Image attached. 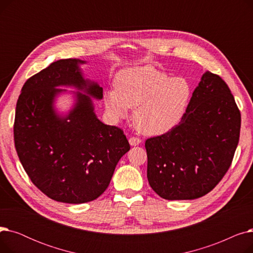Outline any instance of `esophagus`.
<instances>
[{"mask_svg": "<svg viewBox=\"0 0 253 253\" xmlns=\"http://www.w3.org/2000/svg\"><path fill=\"white\" fill-rule=\"evenodd\" d=\"M140 142H141V140L139 138H137V137L132 136V137L129 138V143H130V145H132V147H135V145H138Z\"/></svg>", "mask_w": 253, "mask_h": 253, "instance_id": "obj_1", "label": "esophagus"}]
</instances>
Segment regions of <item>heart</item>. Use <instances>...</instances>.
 Segmentation results:
<instances>
[{
    "mask_svg": "<svg viewBox=\"0 0 253 253\" xmlns=\"http://www.w3.org/2000/svg\"><path fill=\"white\" fill-rule=\"evenodd\" d=\"M116 91L105 95V106L114 118H124L134 108L133 122L139 132L160 135L175 127L191 98V86L183 78H171L145 65L120 72Z\"/></svg>",
    "mask_w": 253,
    "mask_h": 253,
    "instance_id": "heart-1",
    "label": "heart"
}]
</instances>
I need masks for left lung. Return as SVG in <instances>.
<instances>
[{
    "mask_svg": "<svg viewBox=\"0 0 253 253\" xmlns=\"http://www.w3.org/2000/svg\"><path fill=\"white\" fill-rule=\"evenodd\" d=\"M241 114L223 80L206 71L178 125L145 141L151 188L166 200H193L213 190L229 170Z\"/></svg>",
    "mask_w": 253,
    "mask_h": 253,
    "instance_id": "8db88e82",
    "label": "left lung"
}]
</instances>
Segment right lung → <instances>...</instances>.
I'll list each match as a JSON object with an SVG mask.
<instances>
[{
    "label": "right lung",
    "instance_id": "obj_1",
    "mask_svg": "<svg viewBox=\"0 0 253 253\" xmlns=\"http://www.w3.org/2000/svg\"><path fill=\"white\" fill-rule=\"evenodd\" d=\"M69 58L52 62L26 81L16 103L14 143L19 160L36 187L52 200L81 204L95 200L109 187L115 168L130 145L123 130L103 124L92 98L102 87L84 79L80 64ZM75 86L74 108L61 116L55 97Z\"/></svg>",
    "mask_w": 253,
    "mask_h": 253
}]
</instances>
